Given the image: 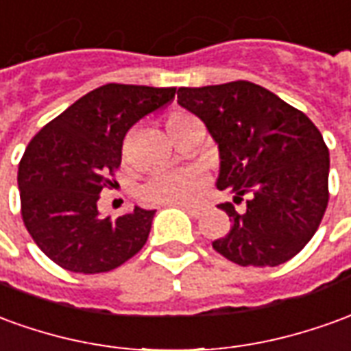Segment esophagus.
<instances>
[{"instance_id": "obj_1", "label": "esophagus", "mask_w": 351, "mask_h": 351, "mask_svg": "<svg viewBox=\"0 0 351 351\" xmlns=\"http://www.w3.org/2000/svg\"><path fill=\"white\" fill-rule=\"evenodd\" d=\"M184 210H186V213H188V215H190V217H193V218H197V217H201V215H203V207H199V205H184Z\"/></svg>"}]
</instances>
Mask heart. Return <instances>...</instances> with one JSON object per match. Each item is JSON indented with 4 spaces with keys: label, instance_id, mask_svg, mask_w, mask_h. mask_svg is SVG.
Listing matches in <instances>:
<instances>
[{
    "label": "heart",
    "instance_id": "1",
    "mask_svg": "<svg viewBox=\"0 0 351 351\" xmlns=\"http://www.w3.org/2000/svg\"><path fill=\"white\" fill-rule=\"evenodd\" d=\"M195 121L188 112H173L167 116L169 133L175 138L180 129ZM205 182V175L195 169L188 171H161L152 175L138 188V197L148 205H186L195 199V195Z\"/></svg>",
    "mask_w": 351,
    "mask_h": 351
}]
</instances>
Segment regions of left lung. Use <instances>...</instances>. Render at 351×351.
Listing matches in <instances>:
<instances>
[{
	"label": "left lung",
	"mask_w": 351,
	"mask_h": 351,
	"mask_svg": "<svg viewBox=\"0 0 351 351\" xmlns=\"http://www.w3.org/2000/svg\"><path fill=\"white\" fill-rule=\"evenodd\" d=\"M178 104L207 125L220 150L218 190L232 228L213 249L239 266H279L302 251L329 203V148L304 112L251 82L180 87Z\"/></svg>",
	"instance_id": "obj_1"
}]
</instances>
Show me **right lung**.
Segmentation results:
<instances>
[{"instance_id": "add662e5", "label": "right lung", "mask_w": 351, "mask_h": 351, "mask_svg": "<svg viewBox=\"0 0 351 351\" xmlns=\"http://www.w3.org/2000/svg\"><path fill=\"white\" fill-rule=\"evenodd\" d=\"M175 87L108 83L75 100L28 144L19 163L21 215L41 251L60 268L102 274L141 251L156 210L100 217L114 186L127 131L173 100Z\"/></svg>"}]
</instances>
